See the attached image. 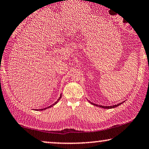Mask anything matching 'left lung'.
Listing matches in <instances>:
<instances>
[{
	"mask_svg": "<svg viewBox=\"0 0 149 149\" xmlns=\"http://www.w3.org/2000/svg\"><path fill=\"white\" fill-rule=\"evenodd\" d=\"M123 103H118V104H117V105H113V106H103V105H96V104H94V103H91V102H90V103H92V105L98 106V107H102V108H104V109H111V108L116 107H118V106H119L120 105V104H122Z\"/></svg>",
	"mask_w": 149,
	"mask_h": 149,
	"instance_id": "1",
	"label": "left lung"
}]
</instances>
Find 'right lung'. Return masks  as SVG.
Masks as SVG:
<instances>
[{"label": "right lung", "instance_id": "add662e5", "mask_svg": "<svg viewBox=\"0 0 149 149\" xmlns=\"http://www.w3.org/2000/svg\"><path fill=\"white\" fill-rule=\"evenodd\" d=\"M61 95L60 96V97H59V98H58V100H57V101H56V102H55V103H54V104H53V105H51V106H49V107H46V108H44V109H37V110H38V111H39V110H40V111H41V110H44V109H48V108H49V107H53V105H55V104H56V103H57V102H58V101H59V100H60V98H61Z\"/></svg>", "mask_w": 149, "mask_h": 149}]
</instances>
